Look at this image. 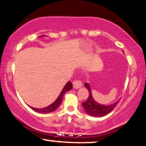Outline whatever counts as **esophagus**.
<instances>
[{
	"mask_svg": "<svg viewBox=\"0 0 146 146\" xmlns=\"http://www.w3.org/2000/svg\"><path fill=\"white\" fill-rule=\"evenodd\" d=\"M73 88H80V87L82 86V82L80 80H74V81H73Z\"/></svg>",
	"mask_w": 146,
	"mask_h": 146,
	"instance_id": "obj_1",
	"label": "esophagus"
}]
</instances>
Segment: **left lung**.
<instances>
[{
    "label": "left lung",
    "instance_id": "8db88e82",
    "mask_svg": "<svg viewBox=\"0 0 146 146\" xmlns=\"http://www.w3.org/2000/svg\"><path fill=\"white\" fill-rule=\"evenodd\" d=\"M84 86L88 89L89 95H88V100L85 102L82 103V106L87 114L93 117H103L107 114L110 113L113 110L115 107L116 106L119 102L108 106L102 105L98 104L94 100L92 97V93L90 91L89 84L88 83H85Z\"/></svg>",
    "mask_w": 146,
    "mask_h": 146
}]
</instances>
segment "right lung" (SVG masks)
Returning <instances> with one entry per match:
<instances>
[{"label": "right lung", "mask_w": 146, "mask_h": 146, "mask_svg": "<svg viewBox=\"0 0 146 146\" xmlns=\"http://www.w3.org/2000/svg\"><path fill=\"white\" fill-rule=\"evenodd\" d=\"M73 87V84L71 82H68V83L65 85V86L64 87V88L62 90L61 93H60L59 96L57 100L53 102V104H51V105H49L48 106L46 107V108H33V107H31V109H33L34 111L38 112V113H51V112L54 111L55 110L57 109L59 105L61 104L62 101V99L64 97V95L66 93V92L70 90Z\"/></svg>", "instance_id": "1"}]
</instances>
